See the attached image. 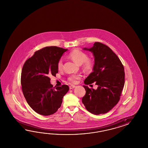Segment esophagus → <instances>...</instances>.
<instances>
[{"label": "esophagus", "instance_id": "1", "mask_svg": "<svg viewBox=\"0 0 148 148\" xmlns=\"http://www.w3.org/2000/svg\"><path fill=\"white\" fill-rule=\"evenodd\" d=\"M75 87V86L74 85H71L69 86V89L70 90H72V89H73V88H74Z\"/></svg>", "mask_w": 148, "mask_h": 148}]
</instances>
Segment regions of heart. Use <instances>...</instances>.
<instances>
[{"label":"heart","mask_w":148,"mask_h":148,"mask_svg":"<svg viewBox=\"0 0 148 148\" xmlns=\"http://www.w3.org/2000/svg\"><path fill=\"white\" fill-rule=\"evenodd\" d=\"M68 56L75 62L81 64V67L86 71H92L94 68V64L93 60L88 58V55L83 51L79 49L74 50L69 54ZM57 67L59 71L62 69L63 62L61 59L59 60L57 64ZM81 78L80 74H72L68 77V80L71 82L75 84Z\"/></svg>","instance_id":"obj_1"}]
</instances>
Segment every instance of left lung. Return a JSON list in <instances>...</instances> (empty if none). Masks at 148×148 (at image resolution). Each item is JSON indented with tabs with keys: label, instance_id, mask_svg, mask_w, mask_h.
<instances>
[{
	"label": "left lung",
	"instance_id": "obj_1",
	"mask_svg": "<svg viewBox=\"0 0 148 148\" xmlns=\"http://www.w3.org/2000/svg\"><path fill=\"white\" fill-rule=\"evenodd\" d=\"M84 49L94 56L93 72L84 81L86 85L95 82L97 90L84 85L86 94L82 102L86 110L98 115L110 111L120 100L125 83L124 68L116 54L106 45L95 42L93 47Z\"/></svg>",
	"mask_w": 148,
	"mask_h": 148
}]
</instances>
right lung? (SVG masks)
I'll list each match as a JSON object with an SVG mask.
<instances>
[{
    "instance_id": "obj_1",
    "label": "right lung",
    "mask_w": 148,
    "mask_h": 148,
    "mask_svg": "<svg viewBox=\"0 0 148 148\" xmlns=\"http://www.w3.org/2000/svg\"><path fill=\"white\" fill-rule=\"evenodd\" d=\"M67 50L55 46L45 47L35 51L23 65L21 78L23 93L29 105L40 114L46 116L56 112L69 90L66 85L53 87L49 77L58 73V62Z\"/></svg>"
}]
</instances>
